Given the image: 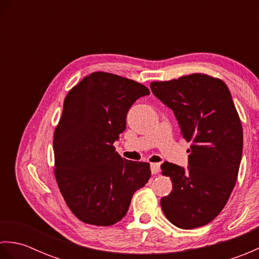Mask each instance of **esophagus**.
I'll list each match as a JSON object with an SVG mask.
<instances>
[{
  "instance_id": "1",
  "label": "esophagus",
  "mask_w": 259,
  "mask_h": 259,
  "mask_svg": "<svg viewBox=\"0 0 259 259\" xmlns=\"http://www.w3.org/2000/svg\"><path fill=\"white\" fill-rule=\"evenodd\" d=\"M150 170L152 175H157L159 171H160V164L159 163H151L150 164Z\"/></svg>"
}]
</instances>
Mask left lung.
Wrapping results in <instances>:
<instances>
[{"label":"left lung","instance_id":"left-lung-1","mask_svg":"<svg viewBox=\"0 0 259 259\" xmlns=\"http://www.w3.org/2000/svg\"><path fill=\"white\" fill-rule=\"evenodd\" d=\"M150 88L191 142L186 170L161 164V174L172 183V191L160 200L162 211L179 228L205 226L223 210L238 177L243 126L232 95L224 81L203 73L153 81Z\"/></svg>","mask_w":259,"mask_h":259}]
</instances>
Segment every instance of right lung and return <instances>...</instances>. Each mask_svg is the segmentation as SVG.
Returning a JSON list of instances; mask_svg holds the SVG:
<instances>
[{
  "mask_svg": "<svg viewBox=\"0 0 259 259\" xmlns=\"http://www.w3.org/2000/svg\"><path fill=\"white\" fill-rule=\"evenodd\" d=\"M149 93L137 81L93 72L65 97L53 136L54 176L81 222L96 226L120 222L136 190L150 179L149 163L121 158L113 146L125 129L130 107Z\"/></svg>",
  "mask_w": 259,
  "mask_h": 259,
  "instance_id": "right-lung-1",
  "label": "right lung"
}]
</instances>
